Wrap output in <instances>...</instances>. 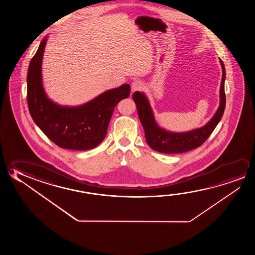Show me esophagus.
I'll return each instance as SVG.
<instances>
[{"label":"esophagus","mask_w":255,"mask_h":255,"mask_svg":"<svg viewBox=\"0 0 255 255\" xmlns=\"http://www.w3.org/2000/svg\"><path fill=\"white\" fill-rule=\"evenodd\" d=\"M144 87V84L141 81H135L131 84V91L136 92V91H140Z\"/></svg>","instance_id":"34e87169"}]
</instances>
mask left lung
I'll use <instances>...</instances> for the list:
<instances>
[{"label": "left lung", "instance_id": "1", "mask_svg": "<svg viewBox=\"0 0 255 255\" xmlns=\"http://www.w3.org/2000/svg\"><path fill=\"white\" fill-rule=\"evenodd\" d=\"M220 62L222 68V78L220 89V106L212 119L201 128L186 132H171L161 128L154 120L153 110L151 109L149 101L146 95L143 92H134L132 99L137 107L138 118L144 128L146 141L153 150L165 154H178L192 150L200 146L212 134L219 122L221 121L225 110V67L221 59Z\"/></svg>", "mask_w": 255, "mask_h": 255}]
</instances>
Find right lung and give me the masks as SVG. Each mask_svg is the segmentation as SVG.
Segmentation results:
<instances>
[{
  "instance_id": "right-lung-1",
  "label": "right lung",
  "mask_w": 255,
  "mask_h": 255,
  "mask_svg": "<svg viewBox=\"0 0 255 255\" xmlns=\"http://www.w3.org/2000/svg\"><path fill=\"white\" fill-rule=\"evenodd\" d=\"M46 36L30 61L27 71V105L36 126L61 148L88 150L103 141L117 103L128 98L129 84L101 93L77 107L56 104L47 97L42 86V63Z\"/></svg>"
}]
</instances>
